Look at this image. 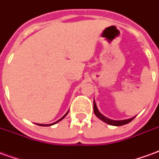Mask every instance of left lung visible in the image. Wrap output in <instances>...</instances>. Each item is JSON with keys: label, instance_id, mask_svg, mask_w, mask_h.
I'll return each instance as SVG.
<instances>
[{"label": "left lung", "instance_id": "1", "mask_svg": "<svg viewBox=\"0 0 159 159\" xmlns=\"http://www.w3.org/2000/svg\"><path fill=\"white\" fill-rule=\"evenodd\" d=\"M93 112H94L95 116H96L98 118H100V120H102L103 122L107 123V124H110V125H112V126H122V125L127 124V123H129V122H131V121L135 117H131V118H129V119H124V120L110 119V118L105 117L104 115H102V114L100 113V111L98 110V108H97L96 103H95V101H94V100H93Z\"/></svg>", "mask_w": 159, "mask_h": 159}]
</instances>
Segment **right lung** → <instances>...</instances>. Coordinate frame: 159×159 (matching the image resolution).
<instances>
[{"label": "right lung", "instance_id": "add662e5", "mask_svg": "<svg viewBox=\"0 0 159 159\" xmlns=\"http://www.w3.org/2000/svg\"><path fill=\"white\" fill-rule=\"evenodd\" d=\"M68 112H69V111H67V112H66V113L65 114V115H64V116H63V117H61V118H60V119H59V120H58V121H56L55 123H50V124H41V123H36V124H37V125H39V126H52V125H53V124H55V123H59V121H61V120H62V119H64V118H65V117H66V115L68 114Z\"/></svg>", "mask_w": 159, "mask_h": 159}]
</instances>
